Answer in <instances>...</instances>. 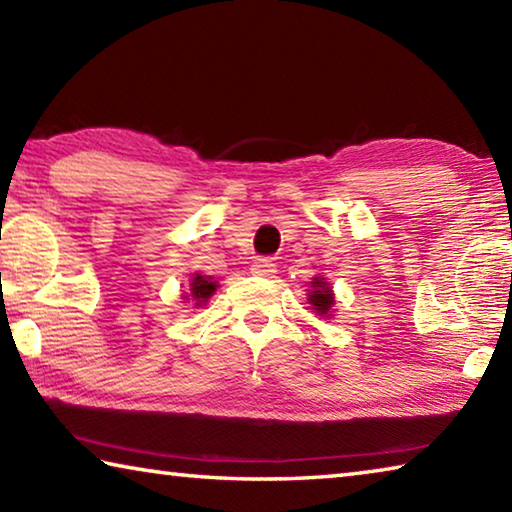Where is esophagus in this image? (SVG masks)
<instances>
[{"instance_id": "1", "label": "esophagus", "mask_w": 512, "mask_h": 512, "mask_svg": "<svg viewBox=\"0 0 512 512\" xmlns=\"http://www.w3.org/2000/svg\"><path fill=\"white\" fill-rule=\"evenodd\" d=\"M250 271H253L255 275L271 277L275 273V264H273V259H268V257H257L253 266H250Z\"/></svg>"}]
</instances>
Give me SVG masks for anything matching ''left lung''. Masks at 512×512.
Returning <instances> with one entry per match:
<instances>
[{
  "instance_id": "left-lung-1",
  "label": "left lung",
  "mask_w": 512,
  "mask_h": 512,
  "mask_svg": "<svg viewBox=\"0 0 512 512\" xmlns=\"http://www.w3.org/2000/svg\"><path fill=\"white\" fill-rule=\"evenodd\" d=\"M314 289L309 296V302L314 305V309L318 311L320 316H327L329 314V307L334 305V296H332V287H329L327 282L323 280H314Z\"/></svg>"
}]
</instances>
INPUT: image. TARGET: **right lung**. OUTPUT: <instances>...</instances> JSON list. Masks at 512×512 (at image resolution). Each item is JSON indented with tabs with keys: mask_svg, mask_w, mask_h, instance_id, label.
I'll list each match as a JSON object with an SVG mask.
<instances>
[{
	"mask_svg": "<svg viewBox=\"0 0 512 512\" xmlns=\"http://www.w3.org/2000/svg\"><path fill=\"white\" fill-rule=\"evenodd\" d=\"M214 291H216V282H212V277L196 275L192 280V298L196 300V305H203Z\"/></svg>",
	"mask_w": 512,
	"mask_h": 512,
	"instance_id": "right-lung-1",
	"label": "right lung"
}]
</instances>
